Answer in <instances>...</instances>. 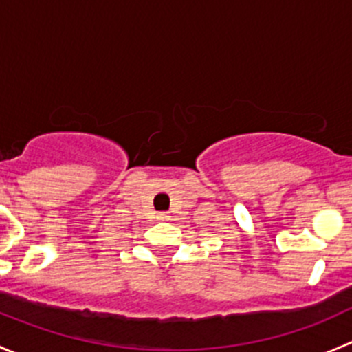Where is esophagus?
Returning <instances> with one entry per match:
<instances>
[{
  "label": "esophagus",
  "instance_id": "esophagus-1",
  "mask_svg": "<svg viewBox=\"0 0 352 352\" xmlns=\"http://www.w3.org/2000/svg\"><path fill=\"white\" fill-rule=\"evenodd\" d=\"M156 218H158L160 221H166V219H168L170 216H168V212H160V214L156 216Z\"/></svg>",
  "mask_w": 352,
  "mask_h": 352
}]
</instances>
